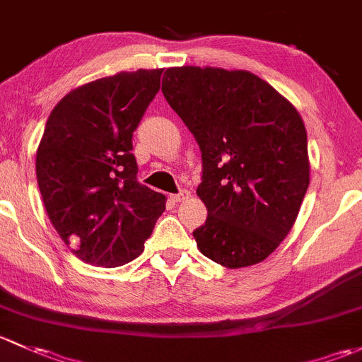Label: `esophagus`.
<instances>
[{
	"instance_id": "1",
	"label": "esophagus",
	"mask_w": 362,
	"mask_h": 362,
	"mask_svg": "<svg viewBox=\"0 0 362 362\" xmlns=\"http://www.w3.org/2000/svg\"><path fill=\"white\" fill-rule=\"evenodd\" d=\"M188 197H189L188 189H181V192L176 193V195H170V200H173V202H182V200H186Z\"/></svg>"
}]
</instances>
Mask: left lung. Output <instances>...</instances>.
<instances>
[{"instance_id": "1", "label": "left lung", "mask_w": 362, "mask_h": 362, "mask_svg": "<svg viewBox=\"0 0 362 362\" xmlns=\"http://www.w3.org/2000/svg\"><path fill=\"white\" fill-rule=\"evenodd\" d=\"M162 92L202 153L200 252L228 268L263 262L293 228L310 182L300 113L249 71L169 68Z\"/></svg>"}]
</instances>
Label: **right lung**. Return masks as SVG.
Instances as JSON below:
<instances>
[{
	"mask_svg": "<svg viewBox=\"0 0 362 362\" xmlns=\"http://www.w3.org/2000/svg\"><path fill=\"white\" fill-rule=\"evenodd\" d=\"M163 69L100 78L69 92L48 117L36 153L40 193L62 240L83 262L120 267L143 252L165 195L137 181L134 130Z\"/></svg>",
	"mask_w": 362,
	"mask_h": 362,
	"instance_id": "add662e5",
	"label": "right lung"
}]
</instances>
